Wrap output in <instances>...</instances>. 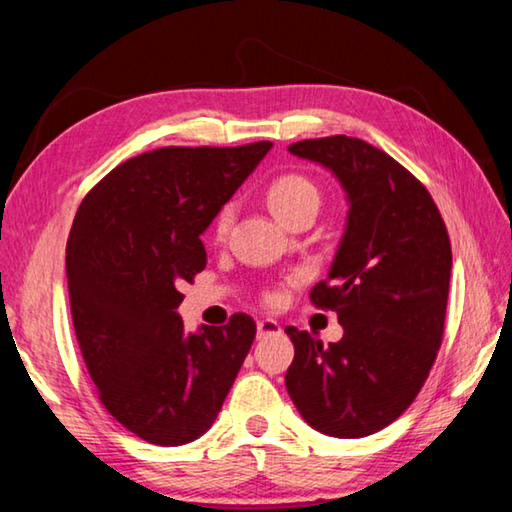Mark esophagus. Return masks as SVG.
<instances>
[{
  "instance_id": "34e87169",
  "label": "esophagus",
  "mask_w": 512,
  "mask_h": 512,
  "mask_svg": "<svg viewBox=\"0 0 512 512\" xmlns=\"http://www.w3.org/2000/svg\"><path fill=\"white\" fill-rule=\"evenodd\" d=\"M273 335H282V328H280L278 321H273V319L257 321V337H259V339L273 337Z\"/></svg>"
}]
</instances>
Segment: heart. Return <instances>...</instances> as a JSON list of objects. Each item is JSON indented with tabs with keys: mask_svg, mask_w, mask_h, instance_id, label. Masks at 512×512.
<instances>
[{
	"mask_svg": "<svg viewBox=\"0 0 512 512\" xmlns=\"http://www.w3.org/2000/svg\"><path fill=\"white\" fill-rule=\"evenodd\" d=\"M266 202H269L271 212L287 225L291 218L303 212V209H319L321 193L316 189V184L303 175H282L269 186V191H266ZM232 216V207L221 209V214L216 216L214 225L216 237L223 239L225 234L230 232Z\"/></svg>",
	"mask_w": 512,
	"mask_h": 512,
	"instance_id": "obj_1",
	"label": "heart"
}]
</instances>
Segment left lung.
<instances>
[{
	"label": "left lung",
	"instance_id": "left-lung-1",
	"mask_svg": "<svg viewBox=\"0 0 512 512\" xmlns=\"http://www.w3.org/2000/svg\"><path fill=\"white\" fill-rule=\"evenodd\" d=\"M335 175L348 202L328 280L312 303L337 312L344 337L323 346L285 328L294 362L285 385L314 431L355 440L399 419L442 344L451 243L435 202L387 152L351 136L289 145Z\"/></svg>",
	"mask_w": 512,
	"mask_h": 512
}]
</instances>
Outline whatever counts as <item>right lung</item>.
I'll list each match as a JSON object with an SVG mask.
<instances>
[{
	"instance_id": "obj_1",
	"label": "right lung",
	"mask_w": 512,
	"mask_h": 512,
	"mask_svg": "<svg viewBox=\"0 0 512 512\" xmlns=\"http://www.w3.org/2000/svg\"><path fill=\"white\" fill-rule=\"evenodd\" d=\"M271 148H159L81 202L66 248L77 342L104 408L145 442L207 433L253 346L248 314L186 332L177 307L207 266L202 232Z\"/></svg>"
}]
</instances>
